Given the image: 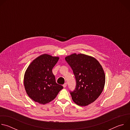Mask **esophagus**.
<instances>
[{
  "label": "esophagus",
  "instance_id": "obj_1",
  "mask_svg": "<svg viewBox=\"0 0 130 130\" xmlns=\"http://www.w3.org/2000/svg\"><path fill=\"white\" fill-rule=\"evenodd\" d=\"M63 87H66L67 86V83H64V84H63Z\"/></svg>",
  "mask_w": 130,
  "mask_h": 130
}]
</instances>
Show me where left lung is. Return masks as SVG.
Wrapping results in <instances>:
<instances>
[{
  "mask_svg": "<svg viewBox=\"0 0 130 130\" xmlns=\"http://www.w3.org/2000/svg\"><path fill=\"white\" fill-rule=\"evenodd\" d=\"M65 60L73 70L76 86L70 91L73 101L85 106L94 102L103 90L105 75L100 63L95 58L84 54L73 53Z\"/></svg>",
  "mask_w": 130,
  "mask_h": 130,
  "instance_id": "obj_1",
  "label": "left lung"
}]
</instances>
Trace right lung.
Returning <instances> with one entry per match:
<instances>
[{"mask_svg": "<svg viewBox=\"0 0 130 130\" xmlns=\"http://www.w3.org/2000/svg\"><path fill=\"white\" fill-rule=\"evenodd\" d=\"M59 58L43 54L29 65L24 75V83L29 97L34 101L45 104L57 97L63 87L55 82L52 69Z\"/></svg>", "mask_w": 130, "mask_h": 130, "instance_id": "add662e5", "label": "right lung"}]
</instances>
